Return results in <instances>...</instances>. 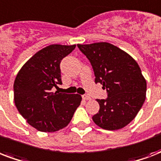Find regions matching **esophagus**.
<instances>
[{
  "label": "esophagus",
  "instance_id": "obj_1",
  "mask_svg": "<svg viewBox=\"0 0 161 161\" xmlns=\"http://www.w3.org/2000/svg\"><path fill=\"white\" fill-rule=\"evenodd\" d=\"M83 100H90L91 98L88 95H83Z\"/></svg>",
  "mask_w": 161,
  "mask_h": 161
}]
</instances>
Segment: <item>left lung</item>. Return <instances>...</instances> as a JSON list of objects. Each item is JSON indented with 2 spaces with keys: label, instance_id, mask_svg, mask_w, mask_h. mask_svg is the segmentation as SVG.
I'll list each match as a JSON object with an SVG mask.
<instances>
[{
  "label": "left lung",
  "instance_id": "1",
  "mask_svg": "<svg viewBox=\"0 0 161 161\" xmlns=\"http://www.w3.org/2000/svg\"><path fill=\"white\" fill-rule=\"evenodd\" d=\"M90 61L95 83L107 89V99H96L99 111L93 116L98 127L117 130L137 115L146 98V80L137 62L119 47L108 42L78 44Z\"/></svg>",
  "mask_w": 161,
  "mask_h": 161
}]
</instances>
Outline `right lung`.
I'll use <instances>...</instances> for the list:
<instances>
[{"instance_id":"1","label":"right lung","mask_w":161,"mask_h":161,"mask_svg":"<svg viewBox=\"0 0 161 161\" xmlns=\"http://www.w3.org/2000/svg\"><path fill=\"white\" fill-rule=\"evenodd\" d=\"M76 45L52 44L34 54L14 82V102L29 125L41 132H56L70 123L82 97L52 92L62 84L60 63Z\"/></svg>"}]
</instances>
